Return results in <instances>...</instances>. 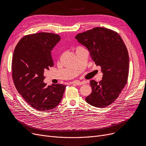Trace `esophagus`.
Returning a JSON list of instances; mask_svg holds the SVG:
<instances>
[{
  "mask_svg": "<svg viewBox=\"0 0 146 146\" xmlns=\"http://www.w3.org/2000/svg\"><path fill=\"white\" fill-rule=\"evenodd\" d=\"M87 82L86 81H83V82H80L79 80H76V81H74L73 82H72V84H74V85H84V84H86Z\"/></svg>",
  "mask_w": 146,
  "mask_h": 146,
  "instance_id": "obj_1",
  "label": "esophagus"
}]
</instances>
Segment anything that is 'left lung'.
<instances>
[{
	"label": "left lung",
	"instance_id": "8db88e82",
	"mask_svg": "<svg viewBox=\"0 0 146 146\" xmlns=\"http://www.w3.org/2000/svg\"><path fill=\"white\" fill-rule=\"evenodd\" d=\"M90 52L92 59L100 66L102 80H91L92 93L85 98L87 103L97 108L111 105L118 98L126 85L129 72V56L126 45L114 31L96 27L75 36Z\"/></svg>",
	"mask_w": 146,
	"mask_h": 146
}]
</instances>
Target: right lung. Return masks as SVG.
<instances>
[{"label":"right lung","instance_id":"add662e5","mask_svg":"<svg viewBox=\"0 0 146 146\" xmlns=\"http://www.w3.org/2000/svg\"><path fill=\"white\" fill-rule=\"evenodd\" d=\"M60 36L39 33L22 38L14 50L12 71L14 85L19 94L33 108L48 111L56 107L63 98L66 86L44 82L45 70L54 66L51 51Z\"/></svg>","mask_w":146,"mask_h":146}]
</instances>
